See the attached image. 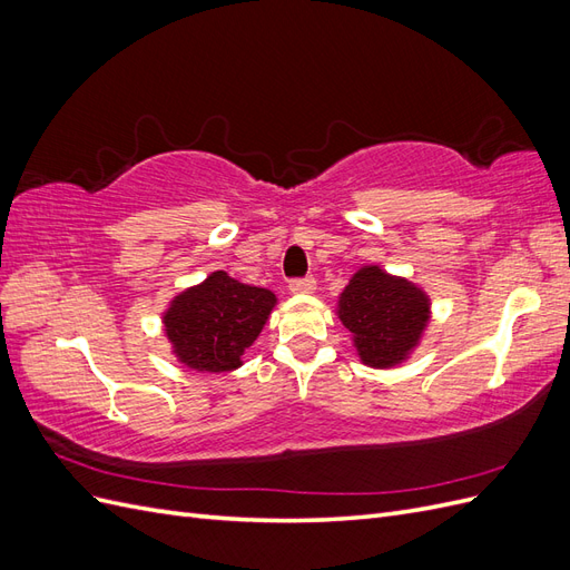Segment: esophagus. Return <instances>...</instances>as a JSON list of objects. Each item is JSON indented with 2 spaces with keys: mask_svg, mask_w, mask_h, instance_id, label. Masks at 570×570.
Instances as JSON below:
<instances>
[{
  "mask_svg": "<svg viewBox=\"0 0 570 570\" xmlns=\"http://www.w3.org/2000/svg\"><path fill=\"white\" fill-rule=\"evenodd\" d=\"M287 287L289 292H295V295H312L316 289V278H292Z\"/></svg>",
  "mask_w": 570,
  "mask_h": 570,
  "instance_id": "1",
  "label": "esophagus"
}]
</instances>
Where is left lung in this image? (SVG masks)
<instances>
[{"mask_svg": "<svg viewBox=\"0 0 570 570\" xmlns=\"http://www.w3.org/2000/svg\"><path fill=\"white\" fill-rule=\"evenodd\" d=\"M337 316L354 335V347L366 366L392 368L421 342L430 299L419 285L381 266H364L340 295Z\"/></svg>", "mask_w": 570, "mask_h": 570, "instance_id": "left-lung-1", "label": "left lung"}]
</instances>
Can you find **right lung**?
<instances>
[{
	"label": "right lung",
	"mask_w": 570,
	"mask_h": 570,
	"mask_svg": "<svg viewBox=\"0 0 570 570\" xmlns=\"http://www.w3.org/2000/svg\"><path fill=\"white\" fill-rule=\"evenodd\" d=\"M273 306L271 289L245 285L226 271H216L170 302L164 327L180 364L226 373L243 366L239 356L262 333Z\"/></svg>",
	"instance_id": "1"
}]
</instances>
